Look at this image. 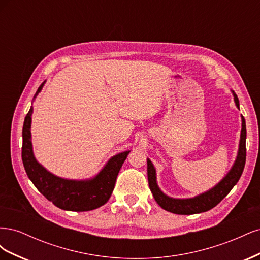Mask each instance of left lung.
<instances>
[{
	"mask_svg": "<svg viewBox=\"0 0 260 260\" xmlns=\"http://www.w3.org/2000/svg\"><path fill=\"white\" fill-rule=\"evenodd\" d=\"M231 92L234 98L235 106L240 109V103L237 94L234 93V91ZM241 120L242 129L239 142V149L231 169L226 172V175L220 180L215 186H212L209 190L194 196V198L175 199L171 198V196H168L167 194H165L160 190L158 183H157L156 169L154 167V165L151 161V159L147 158V179L149 190H151L156 203L158 204L162 209L177 215L201 214V212L214 208L228 194H229V192L232 190V187L238 183L240 177L242 176V172L244 170V166H245L246 160V124L243 116H241Z\"/></svg>",
	"mask_w": 260,
	"mask_h": 260,
	"instance_id": "1",
	"label": "left lung"
}]
</instances>
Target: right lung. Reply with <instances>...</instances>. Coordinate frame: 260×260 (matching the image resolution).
Instances as JSON below:
<instances>
[{
  "label": "right lung",
  "mask_w": 260,
  "mask_h": 260,
  "mask_svg": "<svg viewBox=\"0 0 260 260\" xmlns=\"http://www.w3.org/2000/svg\"><path fill=\"white\" fill-rule=\"evenodd\" d=\"M46 80L36 92L32 102L43 89ZM31 106L23 121L21 157L28 178L39 192L55 206L69 211H89L103 206L111 198L116 179L131 149L117 153L107 160L98 174L89 179H65L52 174L36 158L31 141Z\"/></svg>",
  "instance_id": "1"
}]
</instances>
